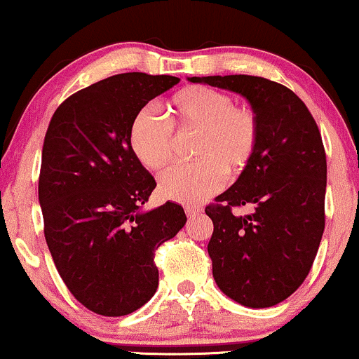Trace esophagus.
<instances>
[{
  "label": "esophagus",
  "instance_id": "34e87169",
  "mask_svg": "<svg viewBox=\"0 0 359 359\" xmlns=\"http://www.w3.org/2000/svg\"><path fill=\"white\" fill-rule=\"evenodd\" d=\"M200 210H202V207H200V205H187V207H184V212H187L188 217H194V215L198 214Z\"/></svg>",
  "mask_w": 359,
  "mask_h": 359
}]
</instances>
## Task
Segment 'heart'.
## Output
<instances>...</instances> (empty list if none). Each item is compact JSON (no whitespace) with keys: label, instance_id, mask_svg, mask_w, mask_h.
<instances>
[{"label":"heart","instance_id":"heart-1","mask_svg":"<svg viewBox=\"0 0 359 359\" xmlns=\"http://www.w3.org/2000/svg\"><path fill=\"white\" fill-rule=\"evenodd\" d=\"M168 119L142 111L133 119L130 144L149 171H163L176 157V135L195 133V163L164 172L159 188L165 198L198 202L217 191L227 175L252 163L260 142V119L248 106L234 104L217 88L191 86L176 92L165 106Z\"/></svg>","mask_w":359,"mask_h":359}]
</instances>
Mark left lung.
I'll return each mask as SVG.
<instances>
[{
  "instance_id": "left-lung-1",
  "label": "left lung",
  "mask_w": 359,
  "mask_h": 359,
  "mask_svg": "<svg viewBox=\"0 0 359 359\" xmlns=\"http://www.w3.org/2000/svg\"><path fill=\"white\" fill-rule=\"evenodd\" d=\"M248 99L260 142L236 183L205 207L214 222L212 273L221 291L250 308L284 302L306 279L325 227L327 159L313 116L291 88L252 75L191 76ZM252 205L248 216L233 208Z\"/></svg>"
}]
</instances>
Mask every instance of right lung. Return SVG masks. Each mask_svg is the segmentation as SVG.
<instances>
[{
  "label": "right lung",
  "instance_id": "1",
  "mask_svg": "<svg viewBox=\"0 0 359 359\" xmlns=\"http://www.w3.org/2000/svg\"><path fill=\"white\" fill-rule=\"evenodd\" d=\"M171 75L121 73L65 99L42 145L39 202L44 236L76 302L123 317L156 292V250L187 222L183 207H140L156 180L140 164L130 130L142 107L175 87Z\"/></svg>",
  "mask_w": 359,
  "mask_h": 359
}]
</instances>
